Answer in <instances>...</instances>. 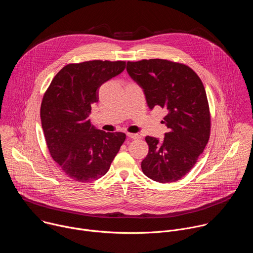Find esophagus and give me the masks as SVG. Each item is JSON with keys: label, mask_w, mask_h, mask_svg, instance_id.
<instances>
[{"label": "esophagus", "mask_w": 253, "mask_h": 253, "mask_svg": "<svg viewBox=\"0 0 253 253\" xmlns=\"http://www.w3.org/2000/svg\"><path fill=\"white\" fill-rule=\"evenodd\" d=\"M126 135L129 137V138H131V139H139L140 138V135H138V134H134V133H126Z\"/></svg>", "instance_id": "esophagus-1"}]
</instances>
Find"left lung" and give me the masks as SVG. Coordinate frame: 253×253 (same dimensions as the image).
Wrapping results in <instances>:
<instances>
[{"label": "left lung", "instance_id": "obj_1", "mask_svg": "<svg viewBox=\"0 0 253 253\" xmlns=\"http://www.w3.org/2000/svg\"><path fill=\"white\" fill-rule=\"evenodd\" d=\"M127 72L143 89L150 109L161 107L167 112L164 140L145 137L149 152L142 171L159 183L177 181L193 168L210 137L203 83L187 65L164 59L128 61Z\"/></svg>", "mask_w": 253, "mask_h": 253}]
</instances>
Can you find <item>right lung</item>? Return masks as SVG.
<instances>
[{
  "instance_id": "obj_1",
  "label": "right lung",
  "mask_w": 253,
  "mask_h": 253,
  "mask_svg": "<svg viewBox=\"0 0 253 253\" xmlns=\"http://www.w3.org/2000/svg\"><path fill=\"white\" fill-rule=\"evenodd\" d=\"M125 61L93 60L68 64L46 90L40 116L47 147L63 172L78 182L104 176L126 139L122 132H105L91 125L98 89L119 75Z\"/></svg>"
}]
</instances>
